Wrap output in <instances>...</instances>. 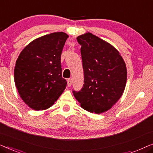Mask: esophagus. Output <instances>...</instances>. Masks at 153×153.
Segmentation results:
<instances>
[{
	"instance_id": "1",
	"label": "esophagus",
	"mask_w": 153,
	"mask_h": 153,
	"mask_svg": "<svg viewBox=\"0 0 153 153\" xmlns=\"http://www.w3.org/2000/svg\"><path fill=\"white\" fill-rule=\"evenodd\" d=\"M72 79H68V86L70 87L71 85H72Z\"/></svg>"
}]
</instances>
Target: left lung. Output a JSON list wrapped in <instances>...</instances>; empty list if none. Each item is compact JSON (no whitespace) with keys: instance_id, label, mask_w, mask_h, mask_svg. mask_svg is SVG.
<instances>
[{"instance_id":"obj_1","label":"left lung","mask_w":153,"mask_h":153,"mask_svg":"<svg viewBox=\"0 0 153 153\" xmlns=\"http://www.w3.org/2000/svg\"><path fill=\"white\" fill-rule=\"evenodd\" d=\"M81 45L84 84L73 91L81 107L102 114L120 100L127 82V68L120 52L104 39L87 32L76 37Z\"/></svg>"}]
</instances>
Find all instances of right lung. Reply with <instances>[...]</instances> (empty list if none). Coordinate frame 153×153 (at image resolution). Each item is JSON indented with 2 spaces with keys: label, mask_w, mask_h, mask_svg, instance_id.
<instances>
[{
  "label": "right lung",
  "mask_w": 153,
  "mask_h": 153,
  "mask_svg": "<svg viewBox=\"0 0 153 153\" xmlns=\"http://www.w3.org/2000/svg\"><path fill=\"white\" fill-rule=\"evenodd\" d=\"M68 37L64 32L39 37L26 46L16 60V88L24 103L33 110L50 108L65 89L60 59Z\"/></svg>",
  "instance_id": "1"
}]
</instances>
